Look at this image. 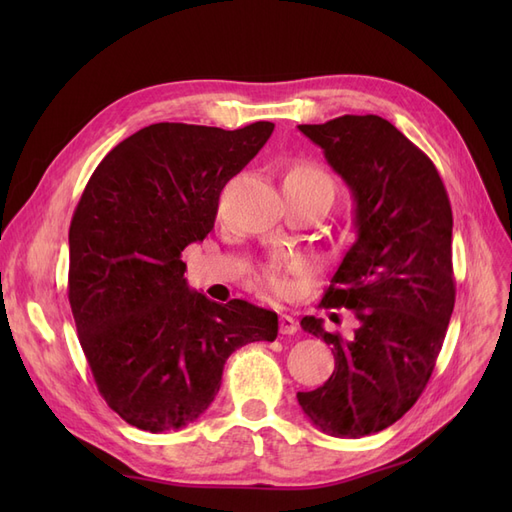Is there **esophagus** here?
Segmentation results:
<instances>
[{"instance_id": "34e87169", "label": "esophagus", "mask_w": 512, "mask_h": 512, "mask_svg": "<svg viewBox=\"0 0 512 512\" xmlns=\"http://www.w3.org/2000/svg\"><path fill=\"white\" fill-rule=\"evenodd\" d=\"M297 329H299L297 320L288 314H280V333L282 335H292V333H297Z\"/></svg>"}]
</instances>
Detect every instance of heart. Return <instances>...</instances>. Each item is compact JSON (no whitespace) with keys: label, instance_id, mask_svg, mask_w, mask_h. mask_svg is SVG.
Returning a JSON list of instances; mask_svg holds the SVG:
<instances>
[{"label":"heart","instance_id":"b5f03b06","mask_svg":"<svg viewBox=\"0 0 512 512\" xmlns=\"http://www.w3.org/2000/svg\"><path fill=\"white\" fill-rule=\"evenodd\" d=\"M290 173H292V175H299V177H303V179H320V181H329V177L324 175L322 170H318L316 166H309V164H303V166L292 168ZM297 267H299L297 262L275 258V260L267 262V265L260 269V282L265 284V288H269L271 292H284V290H286V286H288L286 273H288V271H294Z\"/></svg>","mask_w":512,"mask_h":512}]
</instances>
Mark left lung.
<instances>
[{
  "label": "left lung",
  "mask_w": 512,
  "mask_h": 512,
  "mask_svg": "<svg viewBox=\"0 0 512 512\" xmlns=\"http://www.w3.org/2000/svg\"><path fill=\"white\" fill-rule=\"evenodd\" d=\"M299 130L352 192L356 239L320 305L359 324L346 339L301 320L333 346L335 369L297 399L329 436L363 438L399 421L436 367L455 307L453 211L436 166L391 121L344 115Z\"/></svg>",
  "instance_id": "obj_1"
}]
</instances>
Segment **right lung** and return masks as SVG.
Masks as SVG:
<instances>
[{"mask_svg":"<svg viewBox=\"0 0 512 512\" xmlns=\"http://www.w3.org/2000/svg\"><path fill=\"white\" fill-rule=\"evenodd\" d=\"M273 128L153 123L108 151L85 185L68 235V299L98 391L132 427L194 423L228 356L277 337L275 312L190 290L181 260Z\"/></svg>","mask_w":512,"mask_h":512,"instance_id":"right-lung-1","label":"right lung"}]
</instances>
